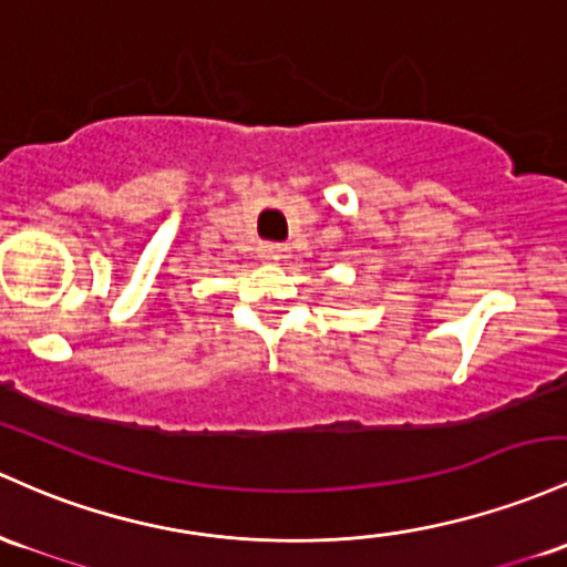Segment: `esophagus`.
Here are the masks:
<instances>
[{
	"instance_id": "34e87169",
	"label": "esophagus",
	"mask_w": 567,
	"mask_h": 567,
	"mask_svg": "<svg viewBox=\"0 0 567 567\" xmlns=\"http://www.w3.org/2000/svg\"><path fill=\"white\" fill-rule=\"evenodd\" d=\"M264 250L274 255V258H285V255L290 252L288 245H279V241H271V245H264Z\"/></svg>"
}]
</instances>
